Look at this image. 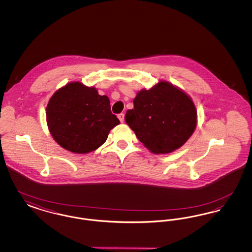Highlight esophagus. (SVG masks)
<instances>
[{"mask_svg": "<svg viewBox=\"0 0 252 252\" xmlns=\"http://www.w3.org/2000/svg\"><path fill=\"white\" fill-rule=\"evenodd\" d=\"M118 118H119L121 123H124V121H125V114H124V113H120V114L118 115Z\"/></svg>", "mask_w": 252, "mask_h": 252, "instance_id": "esophagus-1", "label": "esophagus"}]
</instances>
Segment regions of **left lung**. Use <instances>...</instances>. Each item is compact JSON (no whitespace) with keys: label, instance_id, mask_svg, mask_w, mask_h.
I'll return each mask as SVG.
<instances>
[{"label":"left lung","instance_id":"1","mask_svg":"<svg viewBox=\"0 0 252 252\" xmlns=\"http://www.w3.org/2000/svg\"><path fill=\"white\" fill-rule=\"evenodd\" d=\"M133 103L126 122L154 154L177 150L195 129L197 112L191 97L169 82L160 81L140 91Z\"/></svg>","mask_w":252,"mask_h":252}]
</instances>
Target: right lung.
I'll list each match as a JSON object with an SVG mask.
<instances>
[{
    "label": "right lung",
    "mask_w": 252,
    "mask_h": 252,
    "mask_svg": "<svg viewBox=\"0 0 252 252\" xmlns=\"http://www.w3.org/2000/svg\"><path fill=\"white\" fill-rule=\"evenodd\" d=\"M49 131L66 150L76 154L94 151L120 124L111 113L107 95H99L94 87L71 82L58 90L46 108Z\"/></svg>",
    "instance_id": "add662e5"
}]
</instances>
